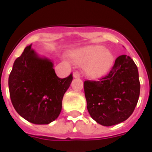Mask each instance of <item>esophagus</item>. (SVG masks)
<instances>
[{
  "instance_id": "obj_1",
  "label": "esophagus",
  "mask_w": 152,
  "mask_h": 152,
  "mask_svg": "<svg viewBox=\"0 0 152 152\" xmlns=\"http://www.w3.org/2000/svg\"><path fill=\"white\" fill-rule=\"evenodd\" d=\"M73 77H75V78H80V74L78 73V72H75V73L73 74Z\"/></svg>"
}]
</instances>
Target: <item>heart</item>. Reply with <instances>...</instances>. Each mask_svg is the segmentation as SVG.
Here are the masks:
<instances>
[{"label": "heart", "instance_id": "obj_1", "mask_svg": "<svg viewBox=\"0 0 152 152\" xmlns=\"http://www.w3.org/2000/svg\"><path fill=\"white\" fill-rule=\"evenodd\" d=\"M72 58L77 64H84V73L91 78H98L107 74L114 60L111 52L98 45H87L75 50Z\"/></svg>", "mask_w": 152, "mask_h": 152}]
</instances>
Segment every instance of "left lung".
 Masks as SVG:
<instances>
[{
    "label": "left lung",
    "instance_id": "1",
    "mask_svg": "<svg viewBox=\"0 0 152 152\" xmlns=\"http://www.w3.org/2000/svg\"><path fill=\"white\" fill-rule=\"evenodd\" d=\"M84 88L91 117L104 126L119 124L131 116L139 100L136 64L129 56H119L108 75L97 81L85 80Z\"/></svg>",
    "mask_w": 152,
    "mask_h": 152
}]
</instances>
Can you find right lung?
I'll return each mask as SVG.
<instances>
[{
	"label": "right lung",
	"mask_w": 152,
	"mask_h": 152,
	"mask_svg": "<svg viewBox=\"0 0 152 152\" xmlns=\"http://www.w3.org/2000/svg\"><path fill=\"white\" fill-rule=\"evenodd\" d=\"M31 45L13 63L8 79L12 104L20 116L34 124H49L61 110L64 93L72 83V74L59 78L48 58H40Z\"/></svg>",
	"instance_id": "1"
}]
</instances>
